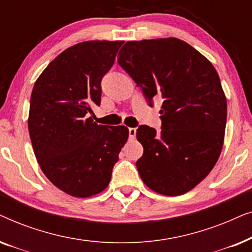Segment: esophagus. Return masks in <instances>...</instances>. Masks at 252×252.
Listing matches in <instances>:
<instances>
[{
    "label": "esophagus",
    "mask_w": 252,
    "mask_h": 252,
    "mask_svg": "<svg viewBox=\"0 0 252 252\" xmlns=\"http://www.w3.org/2000/svg\"><path fill=\"white\" fill-rule=\"evenodd\" d=\"M128 133H129V139H134L136 135V128H133V127H130L128 128Z\"/></svg>",
    "instance_id": "obj_1"
}]
</instances>
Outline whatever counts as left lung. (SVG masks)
I'll return each instance as SVG.
<instances>
[{"mask_svg":"<svg viewBox=\"0 0 252 252\" xmlns=\"http://www.w3.org/2000/svg\"><path fill=\"white\" fill-rule=\"evenodd\" d=\"M118 63L148 101L163 98L161 132L136 130L143 155L136 161L142 181L165 196L182 195L208 177L221 154L227 99L208 58L177 37L128 41Z\"/></svg>","mask_w":252,"mask_h":252,"instance_id":"obj_1","label":"left lung"}]
</instances>
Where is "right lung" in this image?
I'll return each mask as SVG.
<instances>
[{"instance_id":"obj_1","label":"right lung","mask_w":252,"mask_h":252,"mask_svg":"<svg viewBox=\"0 0 252 252\" xmlns=\"http://www.w3.org/2000/svg\"><path fill=\"white\" fill-rule=\"evenodd\" d=\"M123 41L74 44L44 68L34 84L29 132L44 175L73 197L108 187L118 155L128 140L126 126L97 125L92 106L101 103V80Z\"/></svg>"}]
</instances>
